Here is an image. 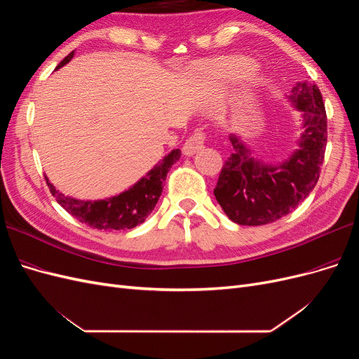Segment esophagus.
Wrapping results in <instances>:
<instances>
[{"instance_id":"1","label":"esophagus","mask_w":359,"mask_h":359,"mask_svg":"<svg viewBox=\"0 0 359 359\" xmlns=\"http://www.w3.org/2000/svg\"><path fill=\"white\" fill-rule=\"evenodd\" d=\"M205 140H206V135L199 130V132L191 135L186 140V144H184V147H182V153L186 156H193L194 153H198L199 149L203 148Z\"/></svg>"}]
</instances>
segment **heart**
Listing matches in <instances>:
<instances>
[{
  "mask_svg": "<svg viewBox=\"0 0 359 359\" xmlns=\"http://www.w3.org/2000/svg\"><path fill=\"white\" fill-rule=\"evenodd\" d=\"M252 64L245 60H226L215 64L210 70V76L214 83H220L235 78H243V76L252 73Z\"/></svg>",
  "mask_w": 359,
  "mask_h": 359,
  "instance_id": "b5f03b06",
  "label": "heart"
}]
</instances>
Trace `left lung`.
I'll return each instance as SVG.
<instances>
[{"label": "left lung", "mask_w": 359, "mask_h": 359, "mask_svg": "<svg viewBox=\"0 0 359 359\" xmlns=\"http://www.w3.org/2000/svg\"><path fill=\"white\" fill-rule=\"evenodd\" d=\"M289 99L304 115L299 149L286 163L264 166L231 135L232 154L224 161L214 196L229 219L243 226L273 223L306 199L320 175L327 149V112L320 90L307 82L292 88Z\"/></svg>", "instance_id": "left-lung-1"}]
</instances>
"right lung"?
<instances>
[{
	"mask_svg": "<svg viewBox=\"0 0 359 359\" xmlns=\"http://www.w3.org/2000/svg\"><path fill=\"white\" fill-rule=\"evenodd\" d=\"M74 55L72 50L69 55L64 58L58 67L67 64ZM181 157L180 149H173L170 154L163 158L154 169L148 172V175L140 180L132 189L118 194L106 201H78L69 196H64L52 184L48 181V187L52 196L66 210L70 215L81 223L88 224L94 229L103 231H126L132 227L144 223L148 214L154 210V206L163 191V182L166 181L168 172L172 165Z\"/></svg>",
	"mask_w": 359,
	"mask_h": 359,
	"instance_id": "add662e5",
	"label": "right lung"
}]
</instances>
